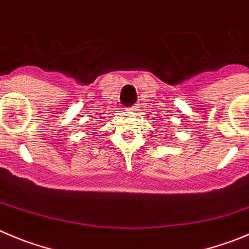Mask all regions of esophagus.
Instances as JSON below:
<instances>
[{
	"label": "esophagus",
	"mask_w": 249,
	"mask_h": 249,
	"mask_svg": "<svg viewBox=\"0 0 249 249\" xmlns=\"http://www.w3.org/2000/svg\"><path fill=\"white\" fill-rule=\"evenodd\" d=\"M138 107L139 106H136V104H134V106H131L129 108V110H131V111H135V110H138Z\"/></svg>",
	"instance_id": "1"
}]
</instances>
